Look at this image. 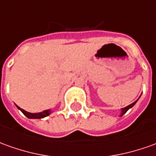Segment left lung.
<instances>
[{
  "mask_svg": "<svg viewBox=\"0 0 156 156\" xmlns=\"http://www.w3.org/2000/svg\"><path fill=\"white\" fill-rule=\"evenodd\" d=\"M137 100H136V101H135V102H133V104H131V105H128V106H126V107H125V108H123V109H121V115H120V116H122V115H123L124 114H126V111H127L128 109H131L132 107H133L134 105H135V104L137 103Z\"/></svg>",
  "mask_w": 156,
  "mask_h": 156,
  "instance_id": "8db88e82",
  "label": "left lung"
}]
</instances>
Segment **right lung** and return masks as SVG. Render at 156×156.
<instances>
[{
    "label": "right lung",
    "instance_id": "obj_1",
    "mask_svg": "<svg viewBox=\"0 0 156 156\" xmlns=\"http://www.w3.org/2000/svg\"><path fill=\"white\" fill-rule=\"evenodd\" d=\"M17 108H18L19 110H21V112H22L25 116L28 117V118H30V119H41V118H44V117L47 116V115H49L51 114V110H50V109L44 110L42 112L40 113H30L25 111L24 109H21L19 106H17Z\"/></svg>",
    "mask_w": 156,
    "mask_h": 156
}]
</instances>
